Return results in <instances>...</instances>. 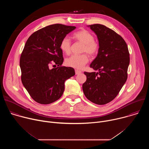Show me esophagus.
<instances>
[{"instance_id": "obj_1", "label": "esophagus", "mask_w": 149, "mask_h": 149, "mask_svg": "<svg viewBox=\"0 0 149 149\" xmlns=\"http://www.w3.org/2000/svg\"><path fill=\"white\" fill-rule=\"evenodd\" d=\"M75 74L76 75H78V74L81 73V71L80 70H75Z\"/></svg>"}]
</instances>
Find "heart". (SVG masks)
I'll return each mask as SVG.
<instances>
[{
    "label": "heart",
    "instance_id": "heart-1",
    "mask_svg": "<svg viewBox=\"0 0 149 149\" xmlns=\"http://www.w3.org/2000/svg\"><path fill=\"white\" fill-rule=\"evenodd\" d=\"M73 38L84 44L82 52H86L91 56L95 55L99 51V44L94 40V35L86 29H81L73 34ZM61 50L65 54H69L71 52V42L68 37L63 38L59 45ZM88 61L87 54L72 55L68 58L66 64L70 67L77 69L82 68Z\"/></svg>",
    "mask_w": 149,
    "mask_h": 149
}]
</instances>
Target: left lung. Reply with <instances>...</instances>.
<instances>
[{"instance_id": "left-lung-1", "label": "left lung", "mask_w": 149, "mask_h": 149, "mask_svg": "<svg viewBox=\"0 0 149 149\" xmlns=\"http://www.w3.org/2000/svg\"><path fill=\"white\" fill-rule=\"evenodd\" d=\"M88 27L98 40L99 51L90 64L98 72H84L87 80L82 84V90L90 101L104 105L113 100L125 84L130 54L125 40L113 30L101 24Z\"/></svg>"}]
</instances>
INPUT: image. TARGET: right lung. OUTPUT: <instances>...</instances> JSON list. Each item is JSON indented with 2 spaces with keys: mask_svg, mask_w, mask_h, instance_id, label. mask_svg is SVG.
<instances>
[{
  "mask_svg": "<svg viewBox=\"0 0 149 149\" xmlns=\"http://www.w3.org/2000/svg\"><path fill=\"white\" fill-rule=\"evenodd\" d=\"M75 26L54 24L33 33L20 55L21 80L31 97L41 104H48L61 98L65 81L75 75L73 68L62 67L61 40ZM58 67L51 69L50 65Z\"/></svg>",
  "mask_w": 149,
  "mask_h": 149,
  "instance_id": "add662e5",
  "label": "right lung"
}]
</instances>
